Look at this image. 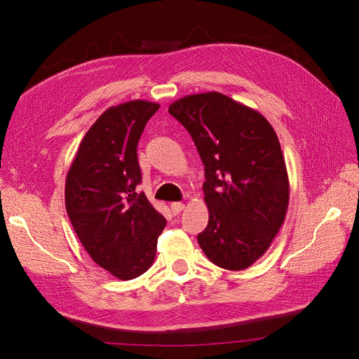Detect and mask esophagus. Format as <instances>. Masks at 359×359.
Listing matches in <instances>:
<instances>
[{"instance_id":"obj_1","label":"esophagus","mask_w":359,"mask_h":359,"mask_svg":"<svg viewBox=\"0 0 359 359\" xmlns=\"http://www.w3.org/2000/svg\"><path fill=\"white\" fill-rule=\"evenodd\" d=\"M170 208H172V212H173L175 215H177V214H180V212L183 211L184 203H182V202H173L172 205H170Z\"/></svg>"}]
</instances>
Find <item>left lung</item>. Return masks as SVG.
<instances>
[{"mask_svg":"<svg viewBox=\"0 0 359 359\" xmlns=\"http://www.w3.org/2000/svg\"><path fill=\"white\" fill-rule=\"evenodd\" d=\"M205 165L210 219L198 243L214 265L243 271L265 255L284 224L290 182L273 128L255 109L221 93L191 94L168 106Z\"/></svg>","mask_w":359,"mask_h":359,"instance_id":"1","label":"left lung"}]
</instances>
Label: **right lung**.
I'll use <instances>...</instances> for the list:
<instances>
[{
    "label": "right lung",
    "mask_w": 359,
    "mask_h": 359,
    "mask_svg": "<svg viewBox=\"0 0 359 359\" xmlns=\"http://www.w3.org/2000/svg\"><path fill=\"white\" fill-rule=\"evenodd\" d=\"M160 104L132 100L109 107L87 130L65 180L75 234L99 266L129 280L149 269L165 218L137 194V147Z\"/></svg>",
    "instance_id": "right-lung-1"
}]
</instances>
